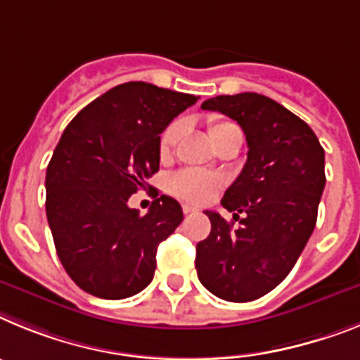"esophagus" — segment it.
Listing matches in <instances>:
<instances>
[{"label":"esophagus","instance_id":"1","mask_svg":"<svg viewBox=\"0 0 360 360\" xmlns=\"http://www.w3.org/2000/svg\"><path fill=\"white\" fill-rule=\"evenodd\" d=\"M183 212H184V215H190V214H193V212H198V210H195V208H193V206H190V205H183Z\"/></svg>","mask_w":360,"mask_h":360}]
</instances>
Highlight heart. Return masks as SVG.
Here are the masks:
<instances>
[{"mask_svg": "<svg viewBox=\"0 0 360 360\" xmlns=\"http://www.w3.org/2000/svg\"><path fill=\"white\" fill-rule=\"evenodd\" d=\"M233 127H236V124L230 123V121H210V123H208L210 139L215 141L219 136H223L224 132H228V130ZM179 136L181 123H172L170 127H167V130L161 134V139H159V155H161V158H168V155L172 154V150L176 148ZM221 184H223V179H221V177L206 174V172L183 170L179 172L177 176L172 177L170 190L172 193H176L177 198L184 199V201L202 205V202H208L214 198L215 193H217V190L221 188Z\"/></svg>", "mask_w": 360, "mask_h": 360, "instance_id": "1", "label": "heart"}]
</instances>
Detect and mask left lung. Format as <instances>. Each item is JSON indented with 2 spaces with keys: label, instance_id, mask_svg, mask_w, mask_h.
Here are the masks:
<instances>
[{
  "label": "left lung",
  "instance_id": "obj_1",
  "mask_svg": "<svg viewBox=\"0 0 360 360\" xmlns=\"http://www.w3.org/2000/svg\"><path fill=\"white\" fill-rule=\"evenodd\" d=\"M201 108L240 124L248 159L221 201L239 228L205 212L212 230L195 248L198 277L219 299L255 301L283 283L314 232L324 150L301 117L261 94L217 96Z\"/></svg>",
  "mask_w": 360,
  "mask_h": 360
}]
</instances>
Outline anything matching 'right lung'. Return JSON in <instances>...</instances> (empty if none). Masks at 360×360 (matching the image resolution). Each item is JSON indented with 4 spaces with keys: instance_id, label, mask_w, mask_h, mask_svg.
Instances as JSON below:
<instances>
[{
    "instance_id": "1",
    "label": "right lung",
    "mask_w": 360,
    "mask_h": 360,
    "mask_svg": "<svg viewBox=\"0 0 360 360\" xmlns=\"http://www.w3.org/2000/svg\"><path fill=\"white\" fill-rule=\"evenodd\" d=\"M192 94L145 81L123 83L86 105L65 128L46 167V219L70 279L101 299L145 290L161 240L183 221L176 199L161 195L146 215L128 206L159 170V139Z\"/></svg>"
}]
</instances>
